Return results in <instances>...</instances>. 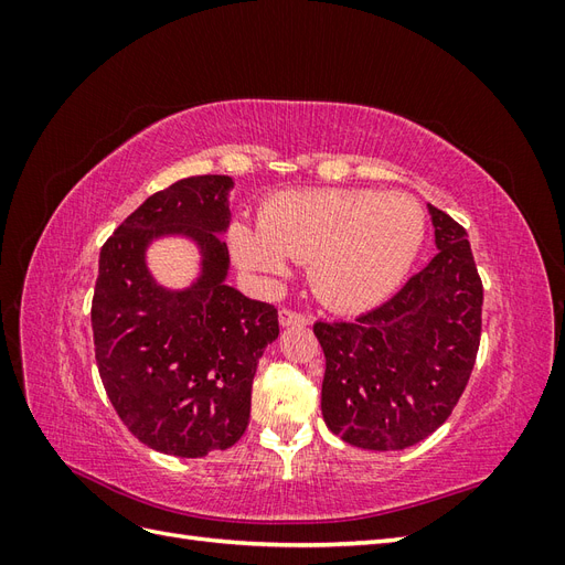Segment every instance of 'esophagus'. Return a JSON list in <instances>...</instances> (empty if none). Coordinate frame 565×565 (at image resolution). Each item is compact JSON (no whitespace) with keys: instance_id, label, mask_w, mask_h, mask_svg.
<instances>
[{"instance_id":"obj_1","label":"esophagus","mask_w":565,"mask_h":565,"mask_svg":"<svg viewBox=\"0 0 565 565\" xmlns=\"http://www.w3.org/2000/svg\"><path fill=\"white\" fill-rule=\"evenodd\" d=\"M278 318H280L282 328H289V324H309L311 322L309 316H303V313H299L295 309H287V306H285V309H280Z\"/></svg>"}]
</instances>
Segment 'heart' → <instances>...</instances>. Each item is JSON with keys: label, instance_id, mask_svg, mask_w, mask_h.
Listing matches in <instances>:
<instances>
[{"label": "heart", "instance_id": "obj_1", "mask_svg": "<svg viewBox=\"0 0 565 565\" xmlns=\"http://www.w3.org/2000/svg\"><path fill=\"white\" fill-rule=\"evenodd\" d=\"M259 224L231 226V249L245 268L282 278L287 259L313 262V289L330 309L367 311L407 278L424 245L426 216L407 193L316 188L270 198Z\"/></svg>", "mask_w": 565, "mask_h": 565}]
</instances>
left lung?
<instances>
[{
  "label": "left lung",
  "mask_w": 565,
  "mask_h": 565,
  "mask_svg": "<svg viewBox=\"0 0 565 565\" xmlns=\"http://www.w3.org/2000/svg\"><path fill=\"white\" fill-rule=\"evenodd\" d=\"M438 254L353 322H316L322 417L349 446L403 450L450 417L481 344L483 282L467 231L429 204Z\"/></svg>",
  "instance_id": "left-lung-1"
}]
</instances>
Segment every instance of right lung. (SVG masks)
<instances>
[{
    "mask_svg": "<svg viewBox=\"0 0 565 565\" xmlns=\"http://www.w3.org/2000/svg\"><path fill=\"white\" fill-rule=\"evenodd\" d=\"M231 177H188L150 195L108 237L92 301L96 365L108 398L143 446L204 457L241 440L264 349L280 334L276 306L226 285ZM183 234L201 249L185 290L154 282L145 249Z\"/></svg>",
    "mask_w": 565,
    "mask_h": 565,
    "instance_id": "1",
    "label": "right lung"
}]
</instances>
